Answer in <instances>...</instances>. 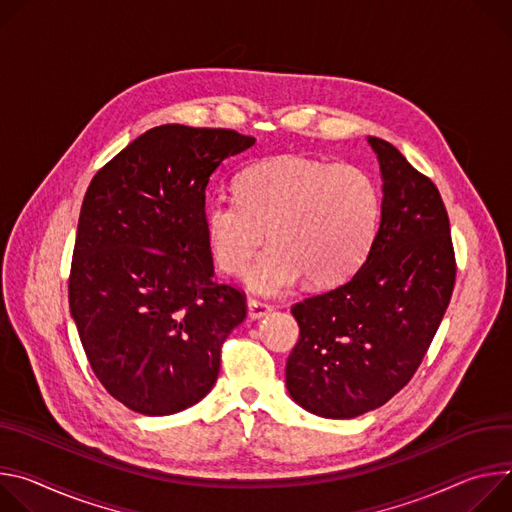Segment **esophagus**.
I'll return each mask as SVG.
<instances>
[{
	"instance_id": "1",
	"label": "esophagus",
	"mask_w": 512,
	"mask_h": 512,
	"mask_svg": "<svg viewBox=\"0 0 512 512\" xmlns=\"http://www.w3.org/2000/svg\"><path fill=\"white\" fill-rule=\"evenodd\" d=\"M270 311H272L270 303H264V301H258V299H248V317L250 319H260Z\"/></svg>"
}]
</instances>
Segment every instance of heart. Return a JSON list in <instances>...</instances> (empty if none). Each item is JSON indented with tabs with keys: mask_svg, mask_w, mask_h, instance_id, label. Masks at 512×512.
<instances>
[{
	"mask_svg": "<svg viewBox=\"0 0 512 512\" xmlns=\"http://www.w3.org/2000/svg\"><path fill=\"white\" fill-rule=\"evenodd\" d=\"M380 221V193L360 166L285 154L242 170L236 197L217 195L203 211L213 262L227 274L248 268V285L276 293L301 274L311 287L348 278L368 256Z\"/></svg>",
	"mask_w": 512,
	"mask_h": 512,
	"instance_id": "heart-1",
	"label": "heart"
}]
</instances>
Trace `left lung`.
Here are the masks:
<instances>
[{"label":"left lung","instance_id":"obj_1","mask_svg":"<svg viewBox=\"0 0 512 512\" xmlns=\"http://www.w3.org/2000/svg\"><path fill=\"white\" fill-rule=\"evenodd\" d=\"M384 179L366 262L342 285L291 307L301 333L287 388L307 411L352 419L382 407L421 366L456 285L449 217L435 183L370 138Z\"/></svg>","mask_w":512,"mask_h":512}]
</instances>
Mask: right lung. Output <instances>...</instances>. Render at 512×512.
<instances>
[{
    "label": "right lung",
    "instance_id": "obj_1",
    "mask_svg": "<svg viewBox=\"0 0 512 512\" xmlns=\"http://www.w3.org/2000/svg\"><path fill=\"white\" fill-rule=\"evenodd\" d=\"M256 142L225 128L156 126L87 187L69 305L93 374L128 409L179 413L213 388L246 293L213 280L205 187Z\"/></svg>",
    "mask_w": 512,
    "mask_h": 512
}]
</instances>
